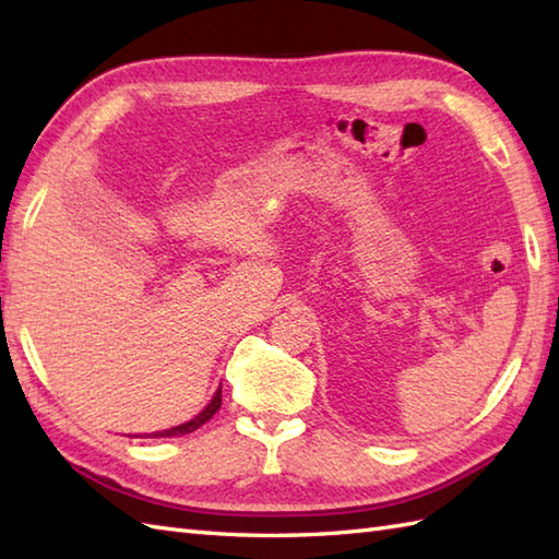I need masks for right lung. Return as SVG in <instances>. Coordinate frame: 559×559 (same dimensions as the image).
Returning <instances> with one entry per match:
<instances>
[{
	"mask_svg": "<svg viewBox=\"0 0 559 559\" xmlns=\"http://www.w3.org/2000/svg\"><path fill=\"white\" fill-rule=\"evenodd\" d=\"M221 408V389L216 391V396L211 399V403L209 406L201 411L197 418H192L189 423H185V425H177V427H170V430H165V432H156L153 437H180V435H189V432H194V430H199L201 425H204L206 420H211L213 415H216V411Z\"/></svg>",
	"mask_w": 559,
	"mask_h": 559,
	"instance_id": "obj_1",
	"label": "right lung"
}]
</instances>
